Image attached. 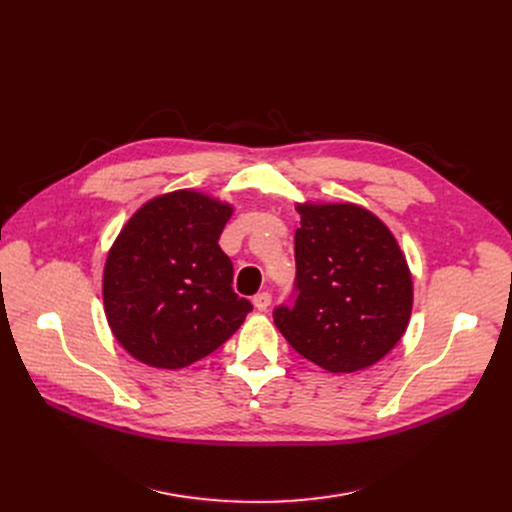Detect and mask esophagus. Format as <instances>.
<instances>
[{
	"label": "esophagus",
	"mask_w": 512,
	"mask_h": 512,
	"mask_svg": "<svg viewBox=\"0 0 512 512\" xmlns=\"http://www.w3.org/2000/svg\"><path fill=\"white\" fill-rule=\"evenodd\" d=\"M270 303H272V294L270 292H259V294H255V297H253V305H255L257 311H265L267 307H270Z\"/></svg>",
	"instance_id": "obj_1"
}]
</instances>
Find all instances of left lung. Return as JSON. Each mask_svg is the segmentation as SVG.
I'll return each mask as SVG.
<instances>
[{"mask_svg": "<svg viewBox=\"0 0 512 512\" xmlns=\"http://www.w3.org/2000/svg\"><path fill=\"white\" fill-rule=\"evenodd\" d=\"M292 305L274 309L288 344L332 373L386 357L405 334L413 280L392 232L353 203L299 205Z\"/></svg>", "mask_w": 512, "mask_h": 512, "instance_id": "1", "label": "left lung"}]
</instances>
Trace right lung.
<instances>
[{"mask_svg":"<svg viewBox=\"0 0 512 512\" xmlns=\"http://www.w3.org/2000/svg\"><path fill=\"white\" fill-rule=\"evenodd\" d=\"M232 207L195 191L151 199L118 234L103 270L105 317L126 351L161 369L220 348L253 305L220 249Z\"/></svg>","mask_w":512,"mask_h":512,"instance_id":"obj_1","label":"right lung"}]
</instances>
